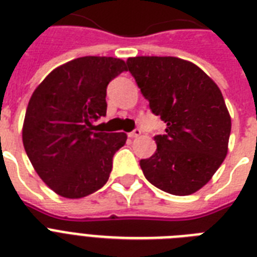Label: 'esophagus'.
I'll return each instance as SVG.
<instances>
[{
	"mask_svg": "<svg viewBox=\"0 0 257 257\" xmlns=\"http://www.w3.org/2000/svg\"><path fill=\"white\" fill-rule=\"evenodd\" d=\"M141 135V131L140 129H135V131H133V132H131L128 135L129 137H131V139H136V137H139Z\"/></svg>",
	"mask_w": 257,
	"mask_h": 257,
	"instance_id": "esophagus-1",
	"label": "esophagus"
}]
</instances>
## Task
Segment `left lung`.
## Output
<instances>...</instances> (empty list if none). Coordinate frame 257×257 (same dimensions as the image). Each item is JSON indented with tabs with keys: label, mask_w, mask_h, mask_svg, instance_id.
Masks as SVG:
<instances>
[{
	"label": "left lung",
	"mask_w": 257,
	"mask_h": 257,
	"mask_svg": "<svg viewBox=\"0 0 257 257\" xmlns=\"http://www.w3.org/2000/svg\"><path fill=\"white\" fill-rule=\"evenodd\" d=\"M153 114L167 124L157 149L140 160L145 179L161 191L187 196L203 188L228 152L231 117L219 86L199 66L177 57L126 60Z\"/></svg>",
	"instance_id": "obj_1"
}]
</instances>
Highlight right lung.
<instances>
[{
	"instance_id": "right-lung-1",
	"label": "right lung",
	"mask_w": 257,
	"mask_h": 257,
	"mask_svg": "<svg viewBox=\"0 0 257 257\" xmlns=\"http://www.w3.org/2000/svg\"><path fill=\"white\" fill-rule=\"evenodd\" d=\"M126 70L120 58L86 56L50 72L30 97L24 148L42 181L57 195L80 199L108 181L126 135L97 131L106 114V86Z\"/></svg>"
}]
</instances>
